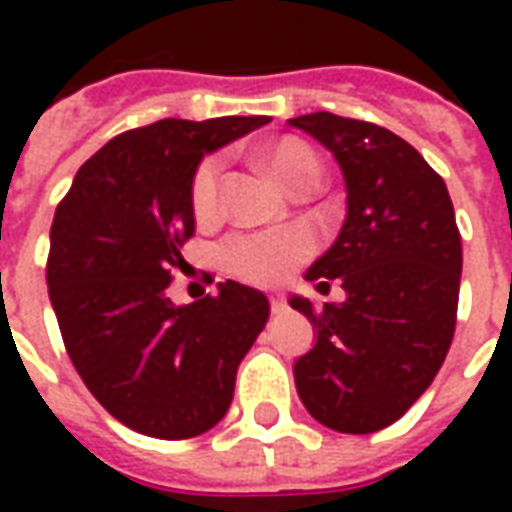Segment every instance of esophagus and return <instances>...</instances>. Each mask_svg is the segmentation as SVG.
Listing matches in <instances>:
<instances>
[{
  "label": "esophagus",
  "mask_w": 512,
  "mask_h": 512,
  "mask_svg": "<svg viewBox=\"0 0 512 512\" xmlns=\"http://www.w3.org/2000/svg\"><path fill=\"white\" fill-rule=\"evenodd\" d=\"M268 301H271V312H274V315H279V312L285 310V293L279 288L268 290Z\"/></svg>",
  "instance_id": "34e87169"
}]
</instances>
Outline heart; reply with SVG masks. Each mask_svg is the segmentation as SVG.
<instances>
[{
	"label": "heart",
	"instance_id": "b5f03b06",
	"mask_svg": "<svg viewBox=\"0 0 512 512\" xmlns=\"http://www.w3.org/2000/svg\"><path fill=\"white\" fill-rule=\"evenodd\" d=\"M263 161L271 175L288 191L301 186H318L321 180V158L307 142L285 136L263 147ZM219 180H222V161L205 158L191 180V205L200 219H211L219 208ZM310 255V238L301 230H257V233L230 235L219 246V263L233 277L255 285L277 282Z\"/></svg>",
	"mask_w": 512,
	"mask_h": 512
}]
</instances>
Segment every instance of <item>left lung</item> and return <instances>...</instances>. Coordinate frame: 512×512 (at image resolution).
Returning <instances> with one entry per match:
<instances>
[{
	"label": "left lung",
	"instance_id": "1",
	"mask_svg": "<svg viewBox=\"0 0 512 512\" xmlns=\"http://www.w3.org/2000/svg\"><path fill=\"white\" fill-rule=\"evenodd\" d=\"M321 142L345 183V219L304 279H340L345 301L312 310L293 365L301 403L337 433H376L417 403L450 351L461 288V235L450 191L406 139L373 123L315 112L288 120Z\"/></svg>",
	"mask_w": 512,
	"mask_h": 512
}]
</instances>
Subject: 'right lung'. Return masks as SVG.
<instances>
[{
    "label": "right lung",
    "mask_w": 512,
    "mask_h": 512,
    "mask_svg": "<svg viewBox=\"0 0 512 512\" xmlns=\"http://www.w3.org/2000/svg\"><path fill=\"white\" fill-rule=\"evenodd\" d=\"M266 123L158 120L126 131L84 161L54 213L46 282L62 340L95 400L136 433L211 430L266 326V293L233 279L191 304L167 296L178 246L194 233L200 161Z\"/></svg>",
    "instance_id": "right-lung-1"
}]
</instances>
